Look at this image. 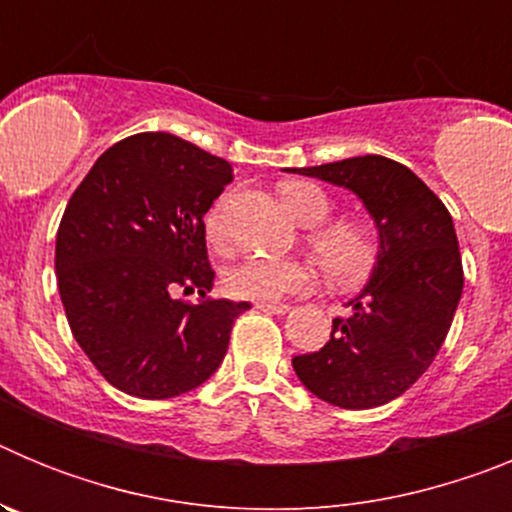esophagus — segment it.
<instances>
[{
    "mask_svg": "<svg viewBox=\"0 0 512 512\" xmlns=\"http://www.w3.org/2000/svg\"><path fill=\"white\" fill-rule=\"evenodd\" d=\"M256 307L264 312H274V315H284V312H289V305H284V302H256Z\"/></svg>",
    "mask_w": 512,
    "mask_h": 512,
    "instance_id": "obj_1",
    "label": "esophagus"
}]
</instances>
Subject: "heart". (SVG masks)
<instances>
[{
	"mask_svg": "<svg viewBox=\"0 0 512 512\" xmlns=\"http://www.w3.org/2000/svg\"><path fill=\"white\" fill-rule=\"evenodd\" d=\"M282 205L300 225L323 223L330 212L325 192L315 184L292 182L282 187ZM207 238L223 243V207H212L207 215ZM310 246L320 266L336 284H354L369 274L377 256L372 230L354 220L325 225L310 235ZM315 282V274L302 261L246 259L225 271V292L235 300L277 302L289 295L305 292Z\"/></svg>",
	"mask_w": 512,
	"mask_h": 512,
	"instance_id": "heart-1",
	"label": "heart"
}]
</instances>
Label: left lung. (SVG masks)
<instances>
[{"label": "left lung", "instance_id": "obj_1", "mask_svg": "<svg viewBox=\"0 0 512 512\" xmlns=\"http://www.w3.org/2000/svg\"><path fill=\"white\" fill-rule=\"evenodd\" d=\"M354 192L377 228L369 282L333 320L323 348L292 359L320 400L346 410L377 408L433 364L461 300L464 274L454 220L423 179L384 156H354L292 169Z\"/></svg>", "mask_w": 512, "mask_h": 512}]
</instances>
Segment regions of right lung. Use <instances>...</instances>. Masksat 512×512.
Returning <instances> with one entry per match:
<instances>
[{"mask_svg":"<svg viewBox=\"0 0 512 512\" xmlns=\"http://www.w3.org/2000/svg\"><path fill=\"white\" fill-rule=\"evenodd\" d=\"M233 182L225 158L171 133H138L97 158L56 235L63 310L81 351L112 387L166 400L200 387L228 351L248 302L176 292L215 287L205 215Z\"/></svg>","mask_w":512,"mask_h":512,"instance_id":"add662e5","label":"right lung"}]
</instances>
